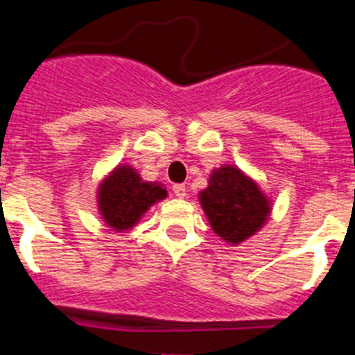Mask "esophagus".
<instances>
[{
  "mask_svg": "<svg viewBox=\"0 0 355 355\" xmlns=\"http://www.w3.org/2000/svg\"><path fill=\"white\" fill-rule=\"evenodd\" d=\"M172 192H174V196L178 197V199H184V197H187V187H184V184H174V187H172Z\"/></svg>",
  "mask_w": 355,
  "mask_h": 355,
  "instance_id": "1",
  "label": "esophagus"
}]
</instances>
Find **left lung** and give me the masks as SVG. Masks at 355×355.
Masks as SVG:
<instances>
[{"label":"left lung","instance_id":"1","mask_svg":"<svg viewBox=\"0 0 355 355\" xmlns=\"http://www.w3.org/2000/svg\"><path fill=\"white\" fill-rule=\"evenodd\" d=\"M199 202L216 236L231 247L254 236L272 213V200L236 165L215 168Z\"/></svg>","mask_w":355,"mask_h":355}]
</instances>
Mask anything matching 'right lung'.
Here are the masks:
<instances>
[{
	"mask_svg": "<svg viewBox=\"0 0 355 355\" xmlns=\"http://www.w3.org/2000/svg\"><path fill=\"white\" fill-rule=\"evenodd\" d=\"M96 193L99 215L117 233L133 229L150 206L167 197L162 183L144 181L139 171L126 163L110 172Z\"/></svg>",
	"mask_w": 355,
	"mask_h": 355,
	"instance_id": "1",
	"label": "right lung"
}]
</instances>
